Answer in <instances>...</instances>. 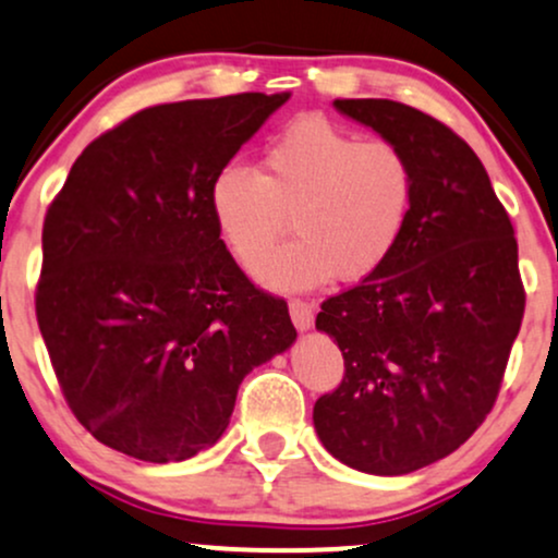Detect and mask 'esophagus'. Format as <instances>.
<instances>
[{"label": "esophagus", "mask_w": 558, "mask_h": 558, "mask_svg": "<svg viewBox=\"0 0 558 558\" xmlns=\"http://www.w3.org/2000/svg\"><path fill=\"white\" fill-rule=\"evenodd\" d=\"M290 316H292V324L298 326L300 331L311 329V324H313V305L305 303V300H300V298H292L290 300Z\"/></svg>", "instance_id": "obj_1"}]
</instances>
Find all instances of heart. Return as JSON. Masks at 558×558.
I'll return each mask as SVG.
<instances>
[{
	"instance_id": "1",
	"label": "heart",
	"mask_w": 558,
	"mask_h": 558,
	"mask_svg": "<svg viewBox=\"0 0 558 558\" xmlns=\"http://www.w3.org/2000/svg\"><path fill=\"white\" fill-rule=\"evenodd\" d=\"M415 201L408 150L326 117H300L271 137L260 174L227 163L211 182L216 227L242 266L263 260L293 219L299 240L255 268L284 292L381 271L408 234Z\"/></svg>"
}]
</instances>
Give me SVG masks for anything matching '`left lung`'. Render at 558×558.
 Returning <instances> with one entry per match:
<instances>
[{"label": "left lung", "instance_id": "left-lung-1", "mask_svg": "<svg viewBox=\"0 0 558 558\" xmlns=\"http://www.w3.org/2000/svg\"><path fill=\"white\" fill-rule=\"evenodd\" d=\"M342 114L410 154L415 214L389 264L320 303L344 378L313 408L318 438L350 468L408 475L481 428L525 316L507 208L475 150L389 98H337Z\"/></svg>", "mask_w": 558, "mask_h": 558}]
</instances>
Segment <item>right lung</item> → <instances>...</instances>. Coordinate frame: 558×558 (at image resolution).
Segmentation results:
<instances>
[{
	"label": "right lung",
	"instance_id": "obj_1",
	"mask_svg": "<svg viewBox=\"0 0 558 558\" xmlns=\"http://www.w3.org/2000/svg\"><path fill=\"white\" fill-rule=\"evenodd\" d=\"M290 94L148 107L88 143L44 219L38 329L96 441L180 462L219 441L242 378L294 342L234 264L211 182Z\"/></svg>",
	"mask_w": 558,
	"mask_h": 558
}]
</instances>
